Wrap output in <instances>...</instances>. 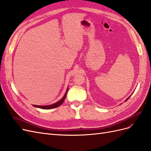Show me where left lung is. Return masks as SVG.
Listing matches in <instances>:
<instances>
[{"mask_svg": "<svg viewBox=\"0 0 151 151\" xmlns=\"http://www.w3.org/2000/svg\"><path fill=\"white\" fill-rule=\"evenodd\" d=\"M129 98H130V97H129ZM129 98H127V99H126V100H125V101H127V100H128V99H129Z\"/></svg>", "mask_w": 151, "mask_h": 151, "instance_id": "obj_1", "label": "left lung"}]
</instances>
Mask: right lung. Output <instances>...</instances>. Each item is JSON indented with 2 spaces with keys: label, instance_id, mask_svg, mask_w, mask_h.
Returning <instances> with one entry per match:
<instances>
[{
  "label": "right lung",
  "instance_id": "1",
  "mask_svg": "<svg viewBox=\"0 0 151 151\" xmlns=\"http://www.w3.org/2000/svg\"><path fill=\"white\" fill-rule=\"evenodd\" d=\"M67 91H68V89L66 91V93L65 94V95L63 96V97L60 100V101L57 102L56 103H54L53 104H51V105H47V106H38V105H33L35 107H37V108H42V109H53V108H57L60 105H61L63 101H64V100L65 99V97H66V95H67Z\"/></svg>",
  "mask_w": 151,
  "mask_h": 151
}]
</instances>
